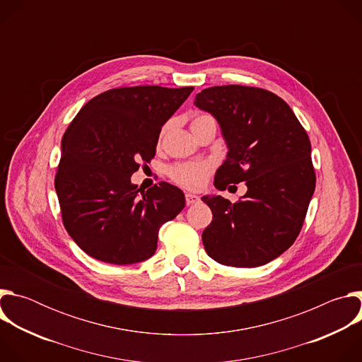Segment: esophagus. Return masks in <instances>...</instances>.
I'll use <instances>...</instances> for the list:
<instances>
[{
  "label": "esophagus",
  "mask_w": 362,
  "mask_h": 362,
  "mask_svg": "<svg viewBox=\"0 0 362 362\" xmlns=\"http://www.w3.org/2000/svg\"><path fill=\"white\" fill-rule=\"evenodd\" d=\"M185 197H186V203H187V204H194V203L199 202V196L194 194V193H190V192H187V193L185 194Z\"/></svg>",
  "instance_id": "1"
}]
</instances>
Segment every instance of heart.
<instances>
[{
    "label": "heart",
    "instance_id": "1",
    "mask_svg": "<svg viewBox=\"0 0 362 362\" xmlns=\"http://www.w3.org/2000/svg\"><path fill=\"white\" fill-rule=\"evenodd\" d=\"M208 119H212V117H209L208 115L196 116L192 122V126ZM211 173H212V165L206 162H183V163L173 165L168 169V175L170 176V179L187 189L202 187Z\"/></svg>",
    "mask_w": 362,
    "mask_h": 362
}]
</instances>
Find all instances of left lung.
Masks as SVG:
<instances>
[{"label": "left lung", "mask_w": 362, "mask_h": 362, "mask_svg": "<svg viewBox=\"0 0 362 362\" xmlns=\"http://www.w3.org/2000/svg\"><path fill=\"white\" fill-rule=\"evenodd\" d=\"M194 106L219 123L228 154L215 187L246 182L239 202L206 194L214 219L202 240L214 261L236 268L265 265L300 232L315 190L311 141L276 94L256 87L218 86L194 97Z\"/></svg>", "instance_id": "8db88e82"}]
</instances>
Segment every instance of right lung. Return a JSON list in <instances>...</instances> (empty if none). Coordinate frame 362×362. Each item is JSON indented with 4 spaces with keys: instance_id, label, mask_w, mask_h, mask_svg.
Returning a JSON list of instances; mask_svg holds the SVG:
<instances>
[{
    "instance_id": "add662e5",
    "label": "right lung",
    "mask_w": 362,
    "mask_h": 362,
    "mask_svg": "<svg viewBox=\"0 0 362 362\" xmlns=\"http://www.w3.org/2000/svg\"><path fill=\"white\" fill-rule=\"evenodd\" d=\"M193 87L137 86L91 98L62 140L56 175L66 230L101 262H143L158 247L159 229L185 208L183 192L166 182L138 193L132 175L148 163L163 124Z\"/></svg>"
}]
</instances>
